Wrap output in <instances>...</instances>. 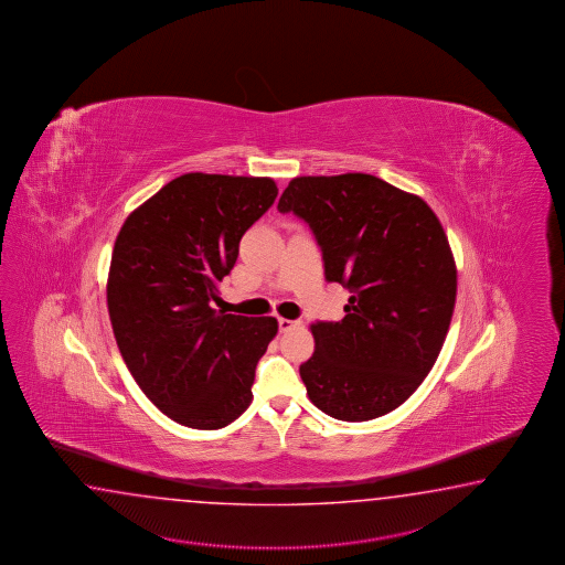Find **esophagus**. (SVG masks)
I'll return each mask as SVG.
<instances>
[{"mask_svg":"<svg viewBox=\"0 0 565 565\" xmlns=\"http://www.w3.org/2000/svg\"><path fill=\"white\" fill-rule=\"evenodd\" d=\"M277 324H279V330L281 332H288L291 328L300 327V320H288V318H279L277 320Z\"/></svg>","mask_w":565,"mask_h":565,"instance_id":"obj_1","label":"esophagus"}]
</instances>
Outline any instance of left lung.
<instances>
[{"instance_id":"obj_1","label":"left lung","mask_w":565,"mask_h":565,"mask_svg":"<svg viewBox=\"0 0 565 565\" xmlns=\"http://www.w3.org/2000/svg\"><path fill=\"white\" fill-rule=\"evenodd\" d=\"M277 211L310 225L328 281L352 294L340 322L312 324L316 349L300 366L310 402L342 422L397 409L436 363L456 303L438 216L371 174L294 178Z\"/></svg>"}]
</instances>
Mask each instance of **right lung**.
<instances>
[{
  "mask_svg": "<svg viewBox=\"0 0 565 565\" xmlns=\"http://www.w3.org/2000/svg\"><path fill=\"white\" fill-rule=\"evenodd\" d=\"M277 196L271 178L178 175L129 214L115 238L107 308L129 373L162 414L218 429L253 399L271 316L214 310L238 241Z\"/></svg>",
  "mask_w": 565,
  "mask_h": 565,
  "instance_id": "1",
  "label": "right lung"
}]
</instances>
